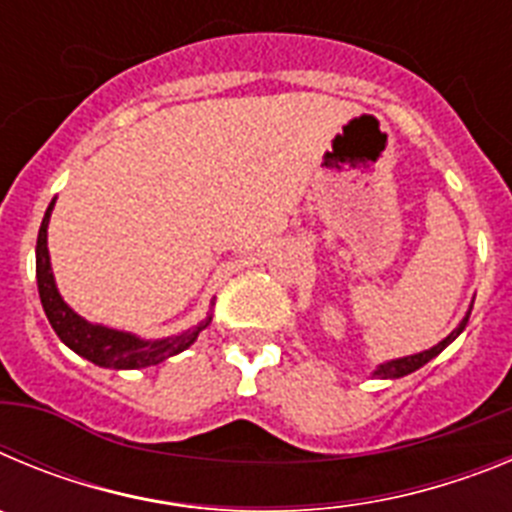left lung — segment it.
Here are the masks:
<instances>
[{
	"mask_svg": "<svg viewBox=\"0 0 512 512\" xmlns=\"http://www.w3.org/2000/svg\"><path fill=\"white\" fill-rule=\"evenodd\" d=\"M469 315H472V307H469L467 310V315H464V318H461V323L456 325L454 330H451L449 336L443 338L441 343H436V346L433 348H428V351H420V354H410V356H402V359H392V361H382V364L377 366V369H374V377H379V379H400V377H408V374H413V372H418L420 366L423 364H428V361L431 359H436L438 354H441L443 348L449 346V343H454L456 338H459V333L464 328H467V323H469Z\"/></svg>",
	"mask_w": 512,
	"mask_h": 512,
	"instance_id": "1",
	"label": "left lung"
}]
</instances>
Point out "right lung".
Masks as SVG:
<instances>
[{
    "label": "right lung",
    "instance_id": "right-lung-1",
    "mask_svg": "<svg viewBox=\"0 0 512 512\" xmlns=\"http://www.w3.org/2000/svg\"><path fill=\"white\" fill-rule=\"evenodd\" d=\"M56 200L45 210L43 223L38 230V246H35V277H38V292L43 310L48 315V323L53 325L56 336L66 346L79 354L81 359L92 361V364L104 366V369H146V366L161 364L169 356L182 354L184 348L197 341L202 330L212 323V312L202 323L194 328L184 330L179 336L169 338H140L135 333L125 330L107 328V325L89 323L81 318L79 312L71 310L66 300L61 297L56 287V277L51 269V253H48V223H51V212Z\"/></svg>",
    "mask_w": 512,
    "mask_h": 512
}]
</instances>
